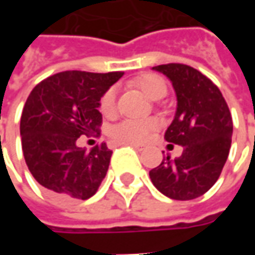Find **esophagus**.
Segmentation results:
<instances>
[{
    "label": "esophagus",
    "instance_id": "esophagus-1",
    "mask_svg": "<svg viewBox=\"0 0 255 255\" xmlns=\"http://www.w3.org/2000/svg\"><path fill=\"white\" fill-rule=\"evenodd\" d=\"M123 144H129V146H132L133 149H136L138 151H143L146 149V146L144 144H140V143H133V142H124Z\"/></svg>",
    "mask_w": 255,
    "mask_h": 255
}]
</instances>
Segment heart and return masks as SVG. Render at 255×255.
Returning <instances> with one entry per match:
<instances>
[{"label": "heart", "instance_id": "obj_1", "mask_svg": "<svg viewBox=\"0 0 255 255\" xmlns=\"http://www.w3.org/2000/svg\"><path fill=\"white\" fill-rule=\"evenodd\" d=\"M136 87L143 91L151 100L161 98L165 94V82L155 73H142L133 79ZM100 109L104 115H112L116 109V89L109 87L100 100ZM160 126L155 117L149 119H126L112 126L109 129L112 138L123 142H138L143 143L149 140L151 133Z\"/></svg>", "mask_w": 255, "mask_h": 255}]
</instances>
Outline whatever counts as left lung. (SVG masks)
Segmentation results:
<instances>
[{
	"label": "left lung",
	"mask_w": 255,
	"mask_h": 255,
	"mask_svg": "<svg viewBox=\"0 0 255 255\" xmlns=\"http://www.w3.org/2000/svg\"><path fill=\"white\" fill-rule=\"evenodd\" d=\"M153 69L171 79L176 91V116L165 139L183 146V153L175 160L165 157L149 172L150 179L172 199H195L213 187L228 158L234 128L230 108L219 87L195 68L171 63Z\"/></svg>",
	"instance_id": "left-lung-1"
}]
</instances>
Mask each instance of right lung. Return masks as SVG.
<instances>
[{
  "mask_svg": "<svg viewBox=\"0 0 255 255\" xmlns=\"http://www.w3.org/2000/svg\"><path fill=\"white\" fill-rule=\"evenodd\" d=\"M123 75L64 71L43 79L28 95L20 119L23 154L31 175L52 197L87 199L100 187L112 150L102 142L89 151L76 140L100 135L101 97Z\"/></svg>",
  "mask_w": 255,
  "mask_h": 255,
  "instance_id": "obj_1",
  "label": "right lung"
}]
</instances>
